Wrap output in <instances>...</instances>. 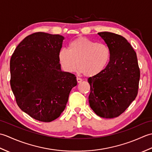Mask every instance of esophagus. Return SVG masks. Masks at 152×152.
Segmentation results:
<instances>
[{
  "mask_svg": "<svg viewBox=\"0 0 152 152\" xmlns=\"http://www.w3.org/2000/svg\"><path fill=\"white\" fill-rule=\"evenodd\" d=\"M76 80H77V82H78V83H81L82 82V79L78 78V77H77V78H76Z\"/></svg>",
  "mask_w": 152,
  "mask_h": 152,
  "instance_id": "34e87169",
  "label": "esophagus"
}]
</instances>
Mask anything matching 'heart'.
Returning <instances> with one entry per match:
<instances>
[{"mask_svg": "<svg viewBox=\"0 0 152 152\" xmlns=\"http://www.w3.org/2000/svg\"><path fill=\"white\" fill-rule=\"evenodd\" d=\"M111 51L106 44L96 43L86 37H80L71 41L66 49L58 53V61L67 72L78 70L87 77L99 75L110 61Z\"/></svg>", "mask_w": 152, "mask_h": 152, "instance_id": "b5f03b06", "label": "heart"}]
</instances>
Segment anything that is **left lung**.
<instances>
[{"label":"left lung","mask_w":152,"mask_h":152,"mask_svg":"<svg viewBox=\"0 0 152 152\" xmlns=\"http://www.w3.org/2000/svg\"><path fill=\"white\" fill-rule=\"evenodd\" d=\"M98 34L110 49L111 57L101 74L88 78L89 102L97 115L114 118L123 114L137 97L140 69L137 53L124 37L110 32Z\"/></svg>","instance_id":"obj_1"}]
</instances>
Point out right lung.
<instances>
[{
  "label": "right lung",
  "instance_id": "right-lung-1",
  "mask_svg": "<svg viewBox=\"0 0 152 152\" xmlns=\"http://www.w3.org/2000/svg\"><path fill=\"white\" fill-rule=\"evenodd\" d=\"M64 37L38 32L25 37L10 59V86L17 104L31 118L50 122L59 118L77 85L58 61Z\"/></svg>",
  "mask_w": 152,
  "mask_h": 152
}]
</instances>
